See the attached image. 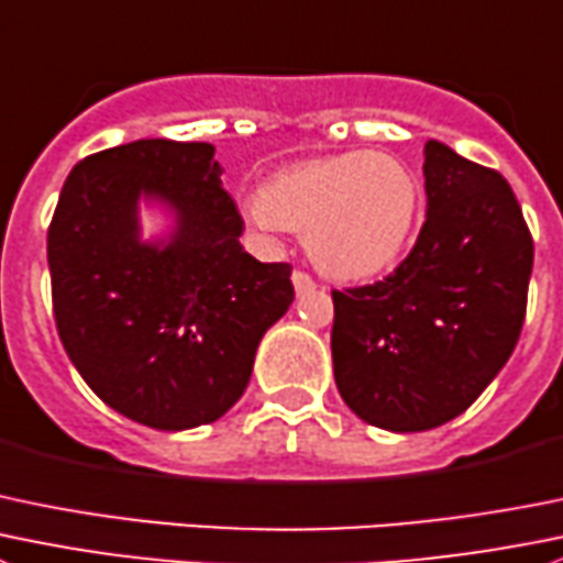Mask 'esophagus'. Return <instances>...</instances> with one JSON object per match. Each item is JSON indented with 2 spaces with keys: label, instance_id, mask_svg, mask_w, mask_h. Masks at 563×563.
Masks as SVG:
<instances>
[{
  "label": "esophagus",
  "instance_id": "obj_1",
  "mask_svg": "<svg viewBox=\"0 0 563 563\" xmlns=\"http://www.w3.org/2000/svg\"><path fill=\"white\" fill-rule=\"evenodd\" d=\"M291 283H294V288H297V294L313 291V288H316V280H313V277H310L308 272H302V269H294Z\"/></svg>",
  "mask_w": 563,
  "mask_h": 563
}]
</instances>
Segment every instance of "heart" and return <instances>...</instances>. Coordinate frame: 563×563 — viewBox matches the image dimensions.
I'll list each match as a JSON object with an SVG mask.
<instances>
[{"label":"heart","instance_id":"1","mask_svg":"<svg viewBox=\"0 0 563 563\" xmlns=\"http://www.w3.org/2000/svg\"><path fill=\"white\" fill-rule=\"evenodd\" d=\"M420 211V184L401 159L346 151L299 162L261 187V225L302 233L321 272L365 280L390 269L407 250Z\"/></svg>","mask_w":563,"mask_h":563}]
</instances>
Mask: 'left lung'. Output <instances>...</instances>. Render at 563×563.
I'll list each match as a JSON object with an SVG mask.
<instances>
[{
  "instance_id": "8db88e82",
  "label": "left lung",
  "mask_w": 563,
  "mask_h": 563,
  "mask_svg": "<svg viewBox=\"0 0 563 563\" xmlns=\"http://www.w3.org/2000/svg\"><path fill=\"white\" fill-rule=\"evenodd\" d=\"M427 222L382 280L332 291V368L371 427L427 432L465 412L520 341L533 239L509 181L429 140Z\"/></svg>"
}]
</instances>
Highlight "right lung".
Returning a JSON list of instances; mask_svg holds the SVG:
<instances>
[{"mask_svg": "<svg viewBox=\"0 0 563 563\" xmlns=\"http://www.w3.org/2000/svg\"><path fill=\"white\" fill-rule=\"evenodd\" d=\"M220 176L211 143L98 151L65 178L48 225L52 308L70 363L103 404L162 432L222 418L294 302L291 264L242 247L244 220ZM140 194L177 209L165 249L139 242Z\"/></svg>", "mask_w": 563, "mask_h": 563, "instance_id": "add662e5", "label": "right lung"}]
</instances>
